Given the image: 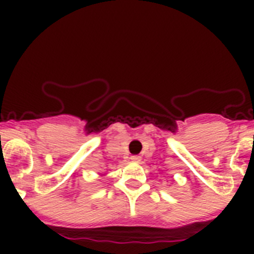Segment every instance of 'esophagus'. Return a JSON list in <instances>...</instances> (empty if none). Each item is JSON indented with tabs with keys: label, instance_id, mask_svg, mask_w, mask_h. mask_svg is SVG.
Masks as SVG:
<instances>
[{
	"label": "esophagus",
	"instance_id": "esophagus-1",
	"mask_svg": "<svg viewBox=\"0 0 254 254\" xmlns=\"http://www.w3.org/2000/svg\"><path fill=\"white\" fill-rule=\"evenodd\" d=\"M131 161H132V162H135V163H139L140 161H141V157H140V156H137V155H134V156H131Z\"/></svg>",
	"mask_w": 254,
	"mask_h": 254
}]
</instances>
